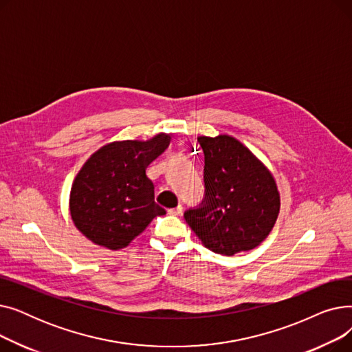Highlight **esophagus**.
<instances>
[{
    "label": "esophagus",
    "instance_id": "34e87169",
    "mask_svg": "<svg viewBox=\"0 0 352 352\" xmlns=\"http://www.w3.org/2000/svg\"><path fill=\"white\" fill-rule=\"evenodd\" d=\"M182 212V207L181 206H178V207H175V208H170L168 210V214L170 215H179Z\"/></svg>",
    "mask_w": 352,
    "mask_h": 352
}]
</instances>
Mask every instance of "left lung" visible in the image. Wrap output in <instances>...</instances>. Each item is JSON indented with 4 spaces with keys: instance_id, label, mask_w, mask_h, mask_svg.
Instances as JSON below:
<instances>
[{
    "instance_id": "left-lung-1",
    "label": "left lung",
    "mask_w": 352,
    "mask_h": 352,
    "mask_svg": "<svg viewBox=\"0 0 352 352\" xmlns=\"http://www.w3.org/2000/svg\"><path fill=\"white\" fill-rule=\"evenodd\" d=\"M206 197L184 218L208 250L231 256L260 245L280 214V192L267 166L230 135L198 137Z\"/></svg>"
}]
</instances>
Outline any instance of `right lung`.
Segmentation results:
<instances>
[{"label": "right lung", "instance_id": "obj_1", "mask_svg": "<svg viewBox=\"0 0 352 352\" xmlns=\"http://www.w3.org/2000/svg\"><path fill=\"white\" fill-rule=\"evenodd\" d=\"M170 134L151 140L114 141L92 154L72 182L74 224L97 245L121 250L165 210L154 201L145 170L170 145Z\"/></svg>", "mask_w": 352, "mask_h": 352}]
</instances>
